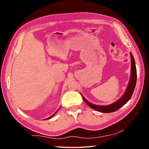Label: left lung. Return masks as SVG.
<instances>
[{"mask_svg":"<svg viewBox=\"0 0 149 149\" xmlns=\"http://www.w3.org/2000/svg\"><path fill=\"white\" fill-rule=\"evenodd\" d=\"M131 79L129 81V83L128 84V86L126 90L125 94L120 98L119 100L116 101L112 104H110L108 106H97L95 105L90 103V102L85 99V98L82 95V97L84 100V101L86 102L88 106H89L91 108L93 109L94 110H96L97 111H99L101 113H111L116 111V110L119 109L120 107H122L123 105L127 103L129 99H131L132 97V95L133 93V91L134 90V88L136 86V80H137V73H136V68L135 61L133 58V56L132 55L131 53Z\"/></svg>","mask_w":149,"mask_h":149,"instance_id":"8db88e82","label":"left lung"}]
</instances>
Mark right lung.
Listing matches in <instances>:
<instances>
[{
	"label": "right lung",
	"instance_id": "right-lung-1",
	"mask_svg": "<svg viewBox=\"0 0 149 149\" xmlns=\"http://www.w3.org/2000/svg\"><path fill=\"white\" fill-rule=\"evenodd\" d=\"M56 113H54V115H52V116H50V117H49V118H47V120H48V119H50V118H52V116H54V115H55V114H56Z\"/></svg>",
	"mask_w": 149,
	"mask_h": 149
}]
</instances>
